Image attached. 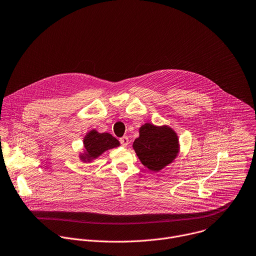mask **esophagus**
<instances>
[{
	"label": "esophagus",
	"mask_w": 256,
	"mask_h": 256,
	"mask_svg": "<svg viewBox=\"0 0 256 256\" xmlns=\"http://www.w3.org/2000/svg\"><path fill=\"white\" fill-rule=\"evenodd\" d=\"M120 142L122 146H124V148H126V146H128V142H130V140H128V138L126 136H122V138L120 140Z\"/></svg>",
	"instance_id": "esophagus-1"
}]
</instances>
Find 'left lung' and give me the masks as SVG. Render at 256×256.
<instances>
[{
    "instance_id": "8db88e82",
    "label": "left lung",
    "mask_w": 256,
    "mask_h": 256,
    "mask_svg": "<svg viewBox=\"0 0 256 256\" xmlns=\"http://www.w3.org/2000/svg\"><path fill=\"white\" fill-rule=\"evenodd\" d=\"M140 136L134 140L132 148L142 164L150 171L158 172L174 162L180 144L175 130L168 126L144 124L140 130Z\"/></svg>"
}]
</instances>
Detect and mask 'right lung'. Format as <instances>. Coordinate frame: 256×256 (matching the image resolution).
I'll list each match as a JSON object with an SVG mask.
<instances>
[{
    "label": "right lung",
    "instance_id": "right-lung-1",
    "mask_svg": "<svg viewBox=\"0 0 256 256\" xmlns=\"http://www.w3.org/2000/svg\"><path fill=\"white\" fill-rule=\"evenodd\" d=\"M120 142L108 132H98L96 130H90L83 138V152H80L79 158L84 162H90L98 158L108 150L118 146Z\"/></svg>",
    "mask_w": 256,
    "mask_h": 256
}]
</instances>
